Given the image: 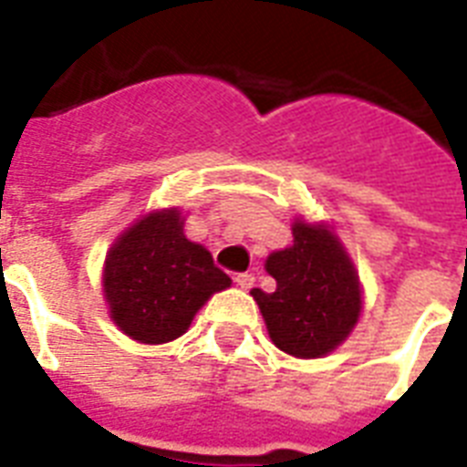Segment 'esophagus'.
Instances as JSON below:
<instances>
[{"label": "esophagus", "instance_id": "1", "mask_svg": "<svg viewBox=\"0 0 467 467\" xmlns=\"http://www.w3.org/2000/svg\"><path fill=\"white\" fill-rule=\"evenodd\" d=\"M254 274H237V276H234V284L240 285L242 291H249V288L254 285Z\"/></svg>", "mask_w": 467, "mask_h": 467}]
</instances>
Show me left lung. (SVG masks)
Returning <instances> with one entry per match:
<instances>
[{"instance_id":"left-lung-1","label":"left lung","mask_w":467,"mask_h":467,"mask_svg":"<svg viewBox=\"0 0 467 467\" xmlns=\"http://www.w3.org/2000/svg\"><path fill=\"white\" fill-rule=\"evenodd\" d=\"M264 269L276 291H252L266 332L296 358H322L347 341L363 310V288L351 256L327 223L293 220V242L271 252Z\"/></svg>"}]
</instances>
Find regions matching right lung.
<instances>
[{"mask_svg": "<svg viewBox=\"0 0 467 467\" xmlns=\"http://www.w3.org/2000/svg\"><path fill=\"white\" fill-rule=\"evenodd\" d=\"M183 220L179 208L145 213L106 252L109 317L140 344L179 339L196 312L233 284L203 244L186 240Z\"/></svg>", "mask_w": 467, "mask_h": 467, "instance_id": "add662e5", "label": "right lung"}]
</instances>
